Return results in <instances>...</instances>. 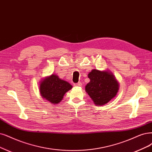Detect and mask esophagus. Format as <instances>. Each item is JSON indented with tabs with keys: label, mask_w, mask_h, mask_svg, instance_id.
I'll use <instances>...</instances> for the list:
<instances>
[{
	"label": "esophagus",
	"mask_w": 152,
	"mask_h": 152,
	"mask_svg": "<svg viewBox=\"0 0 152 152\" xmlns=\"http://www.w3.org/2000/svg\"><path fill=\"white\" fill-rule=\"evenodd\" d=\"M75 86H82V83L81 82H79L77 83H75Z\"/></svg>",
	"instance_id": "esophagus-1"
}]
</instances>
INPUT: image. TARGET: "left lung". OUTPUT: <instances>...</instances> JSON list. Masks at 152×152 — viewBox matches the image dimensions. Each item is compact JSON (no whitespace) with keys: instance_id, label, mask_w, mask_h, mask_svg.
<instances>
[{"instance_id":"8db88e82","label":"left lung","mask_w":152,"mask_h":152,"mask_svg":"<svg viewBox=\"0 0 152 152\" xmlns=\"http://www.w3.org/2000/svg\"><path fill=\"white\" fill-rule=\"evenodd\" d=\"M88 77L90 82L85 89L95 104H105L116 96L119 85L111 72L93 69L88 74Z\"/></svg>"}]
</instances>
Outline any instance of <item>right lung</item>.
I'll return each mask as SVG.
<instances>
[{"label": "right lung", "instance_id": "right-lung-1", "mask_svg": "<svg viewBox=\"0 0 152 152\" xmlns=\"http://www.w3.org/2000/svg\"><path fill=\"white\" fill-rule=\"evenodd\" d=\"M72 87L69 83L59 79L58 76L52 75L41 82L39 89L43 98L50 103L58 104Z\"/></svg>", "mask_w": 152, "mask_h": 152}]
</instances>
